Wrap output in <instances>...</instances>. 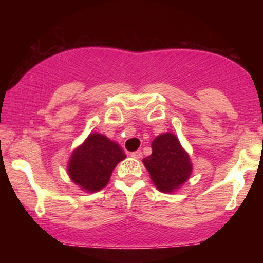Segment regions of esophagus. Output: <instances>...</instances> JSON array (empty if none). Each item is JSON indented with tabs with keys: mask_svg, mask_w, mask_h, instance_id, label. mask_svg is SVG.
<instances>
[{
	"mask_svg": "<svg viewBox=\"0 0 263 263\" xmlns=\"http://www.w3.org/2000/svg\"><path fill=\"white\" fill-rule=\"evenodd\" d=\"M131 157L135 158V159H140L142 157L141 151H136V152H132L131 153Z\"/></svg>",
	"mask_w": 263,
	"mask_h": 263,
	"instance_id": "1",
	"label": "esophagus"
}]
</instances>
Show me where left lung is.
Returning <instances> with one entry per match:
<instances>
[{"label":"left lung","mask_w":263,"mask_h":263,"mask_svg":"<svg viewBox=\"0 0 263 263\" xmlns=\"http://www.w3.org/2000/svg\"><path fill=\"white\" fill-rule=\"evenodd\" d=\"M158 190L173 193L188 181L193 172L189 154L173 133H162L152 141V154L142 159Z\"/></svg>","instance_id":"left-lung-1"}]
</instances>
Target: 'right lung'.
<instances>
[{"mask_svg":"<svg viewBox=\"0 0 263 263\" xmlns=\"http://www.w3.org/2000/svg\"><path fill=\"white\" fill-rule=\"evenodd\" d=\"M126 158L121 146L100 133H90L73 151L67 171L75 184L88 193H96L108 184L111 173Z\"/></svg>","mask_w":263,"mask_h":263,"instance_id":"obj_1","label":"right lung"}]
</instances>
